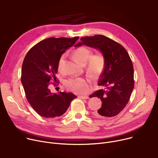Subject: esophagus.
Returning <instances> with one entry per match:
<instances>
[{"label":"esophagus","mask_w":158,"mask_h":158,"mask_svg":"<svg viewBox=\"0 0 158 158\" xmlns=\"http://www.w3.org/2000/svg\"><path fill=\"white\" fill-rule=\"evenodd\" d=\"M78 97L79 98H81V99H87L88 98V96H86V95H80V96H78Z\"/></svg>","instance_id":"34e87169"}]
</instances>
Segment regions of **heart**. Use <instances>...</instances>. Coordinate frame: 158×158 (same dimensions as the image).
<instances>
[{"mask_svg": "<svg viewBox=\"0 0 158 158\" xmlns=\"http://www.w3.org/2000/svg\"><path fill=\"white\" fill-rule=\"evenodd\" d=\"M72 56L77 63L81 65H85L87 73L92 77H97L103 72L106 58L104 54L98 52L92 54V50L86 47H81L76 48L72 53ZM64 60V56H62L58 63V70L62 69V65ZM90 81L86 78L73 77L68 79L65 82L66 88L72 92L79 94H86L89 89Z\"/></svg>", "mask_w": 158, "mask_h": 158, "instance_id": "heart-1", "label": "heart"}]
</instances>
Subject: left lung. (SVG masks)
Here are the masks:
<instances>
[{
  "mask_svg": "<svg viewBox=\"0 0 158 158\" xmlns=\"http://www.w3.org/2000/svg\"><path fill=\"white\" fill-rule=\"evenodd\" d=\"M82 45L98 49L106 58L105 67L98 82V85L105 89L97 90L89 95L90 98H100L102 102L95 115L99 118L114 117L126 107L134 88V69L131 57L122 45L103 35L82 37L81 42L75 47Z\"/></svg>",
  "mask_w": 158,
  "mask_h": 158,
  "instance_id": "1",
  "label": "left lung"
}]
</instances>
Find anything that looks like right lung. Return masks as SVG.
Here are the masks:
<instances>
[{"label": "right lung", "instance_id": "right-lung-1", "mask_svg": "<svg viewBox=\"0 0 158 158\" xmlns=\"http://www.w3.org/2000/svg\"><path fill=\"white\" fill-rule=\"evenodd\" d=\"M79 38H48L32 47L25 57L21 81L27 101L41 117L52 118L63 114L73 99L72 93L52 94L50 82L58 79V63L61 55L73 46Z\"/></svg>", "mask_w": 158, "mask_h": 158}]
</instances>
